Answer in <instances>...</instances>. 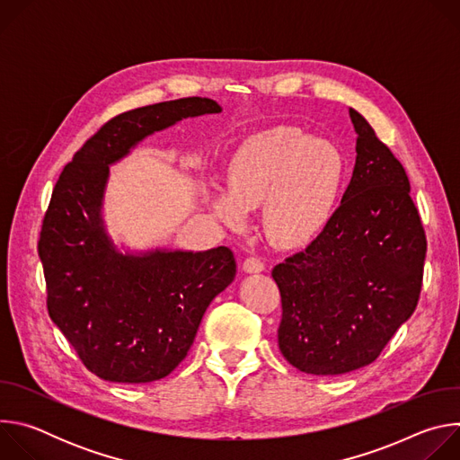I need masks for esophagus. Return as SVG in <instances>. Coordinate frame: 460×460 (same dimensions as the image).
Segmentation results:
<instances>
[{
  "label": "esophagus",
  "instance_id": "obj_1",
  "mask_svg": "<svg viewBox=\"0 0 460 460\" xmlns=\"http://www.w3.org/2000/svg\"><path fill=\"white\" fill-rule=\"evenodd\" d=\"M266 268H264V264H261V261L258 260V258H252V256H249V258H245L243 260V264H242V271L243 273H261L264 271Z\"/></svg>",
  "mask_w": 460,
  "mask_h": 460
}]
</instances>
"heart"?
I'll return each mask as SVG.
<instances>
[{
	"instance_id": "obj_1",
	"label": "heart",
	"mask_w": 460,
	"mask_h": 460,
	"mask_svg": "<svg viewBox=\"0 0 460 460\" xmlns=\"http://www.w3.org/2000/svg\"><path fill=\"white\" fill-rule=\"evenodd\" d=\"M348 180L344 153L298 127L279 125L245 138L227 165V189L208 192L213 215L242 231L261 208L268 238L282 249L316 240L335 218Z\"/></svg>"
}]
</instances>
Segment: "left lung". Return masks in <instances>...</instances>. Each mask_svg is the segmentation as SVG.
Here are the masks:
<instances>
[{
    "mask_svg": "<svg viewBox=\"0 0 460 460\" xmlns=\"http://www.w3.org/2000/svg\"><path fill=\"white\" fill-rule=\"evenodd\" d=\"M357 160L341 208L305 251L275 266L282 296L279 348L309 375L371 364L413 314L426 234L402 164L349 107Z\"/></svg>",
    "mask_w": 460,
    "mask_h": 460,
    "instance_id": "8db88e82",
    "label": "left lung"
}]
</instances>
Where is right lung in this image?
<instances>
[{
	"mask_svg": "<svg viewBox=\"0 0 460 460\" xmlns=\"http://www.w3.org/2000/svg\"><path fill=\"white\" fill-rule=\"evenodd\" d=\"M211 98H180L107 121L65 165L43 218L38 254L52 322L103 380L146 384L185 357L213 298L236 275L229 247L147 251L118 245L103 199L111 165L185 118L218 114Z\"/></svg>",
	"mask_w": 460,
	"mask_h": 460,
	"instance_id": "obj_1",
	"label": "right lung"
}]
</instances>
